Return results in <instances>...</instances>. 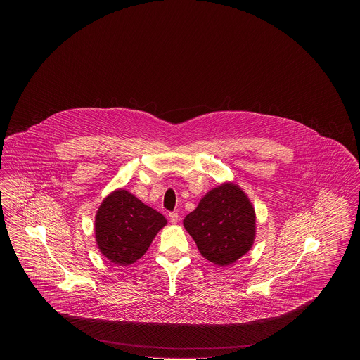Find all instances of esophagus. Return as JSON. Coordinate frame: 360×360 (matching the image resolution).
<instances>
[{"mask_svg": "<svg viewBox=\"0 0 360 360\" xmlns=\"http://www.w3.org/2000/svg\"><path fill=\"white\" fill-rule=\"evenodd\" d=\"M169 219L172 224H176L179 221V214L176 212H172V213H169Z\"/></svg>", "mask_w": 360, "mask_h": 360, "instance_id": "1", "label": "esophagus"}]
</instances>
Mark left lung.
<instances>
[{"instance_id":"8db88e82","label":"left lung","mask_w":360,"mask_h":360,"mask_svg":"<svg viewBox=\"0 0 360 360\" xmlns=\"http://www.w3.org/2000/svg\"><path fill=\"white\" fill-rule=\"evenodd\" d=\"M201 255L229 266L245 255L255 240L257 217L247 194L232 182L207 191L184 220Z\"/></svg>"}]
</instances>
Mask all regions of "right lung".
<instances>
[{
  "label": "right lung",
  "mask_w": 360,
  "mask_h": 360,
  "mask_svg": "<svg viewBox=\"0 0 360 360\" xmlns=\"http://www.w3.org/2000/svg\"><path fill=\"white\" fill-rule=\"evenodd\" d=\"M167 224L163 214L129 191H112L96 214V241L103 257L128 266L143 257L156 233Z\"/></svg>",
  "instance_id": "1"
}]
</instances>
